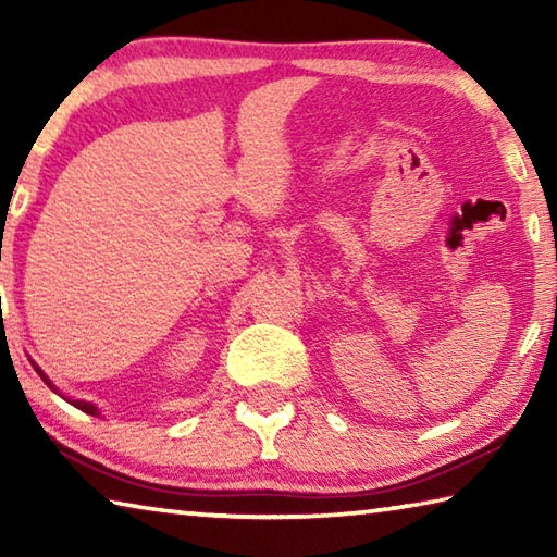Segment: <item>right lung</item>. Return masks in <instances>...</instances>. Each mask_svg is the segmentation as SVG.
<instances>
[{"label": "right lung", "mask_w": 557, "mask_h": 557, "mask_svg": "<svg viewBox=\"0 0 557 557\" xmlns=\"http://www.w3.org/2000/svg\"><path fill=\"white\" fill-rule=\"evenodd\" d=\"M36 371H39V369H36ZM39 373H41V371H39ZM41 379L51 385V381L46 379L44 373H41ZM51 388H53V385H51ZM71 403H73L75 408H78V410H83V412H88V414H98V408H96V405H92V403H86V400H71Z\"/></svg>", "instance_id": "add662e5"}]
</instances>
